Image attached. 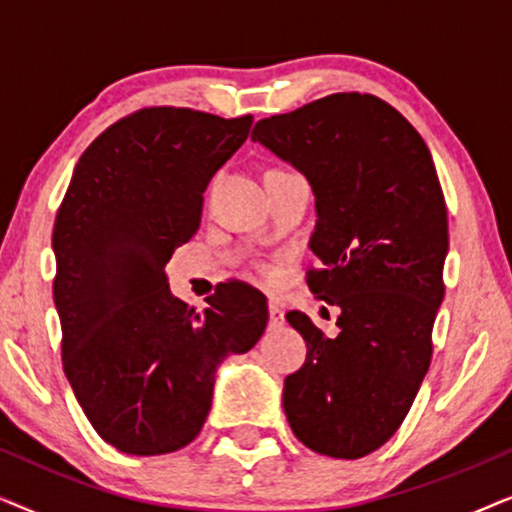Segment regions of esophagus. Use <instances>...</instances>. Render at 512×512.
<instances>
[{
	"instance_id": "obj_1",
	"label": "esophagus",
	"mask_w": 512,
	"mask_h": 512,
	"mask_svg": "<svg viewBox=\"0 0 512 512\" xmlns=\"http://www.w3.org/2000/svg\"><path fill=\"white\" fill-rule=\"evenodd\" d=\"M284 324V314L282 307L275 300H270V326H282Z\"/></svg>"
}]
</instances>
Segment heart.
<instances>
[{"mask_svg": "<svg viewBox=\"0 0 512 512\" xmlns=\"http://www.w3.org/2000/svg\"><path fill=\"white\" fill-rule=\"evenodd\" d=\"M265 275H270V277H272V272H270V270H265Z\"/></svg>", "mask_w": 512, "mask_h": 512, "instance_id": "b5f03b06", "label": "heart"}]
</instances>
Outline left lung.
Segmentation results:
<instances>
[{"mask_svg":"<svg viewBox=\"0 0 512 512\" xmlns=\"http://www.w3.org/2000/svg\"><path fill=\"white\" fill-rule=\"evenodd\" d=\"M314 191L307 272L319 300L340 307L326 338L303 312L286 321L307 359L284 380V412L300 443L335 459L375 452L398 431L431 363L443 303L447 207L429 146L380 97L335 93L251 132Z\"/></svg>","mask_w":512,"mask_h":512,"instance_id":"1","label":"left lung"}]
</instances>
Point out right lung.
Here are the masks:
<instances>
[{
	"label": "right lung",
	"mask_w": 512,
	"mask_h": 512,
	"mask_svg": "<svg viewBox=\"0 0 512 512\" xmlns=\"http://www.w3.org/2000/svg\"><path fill=\"white\" fill-rule=\"evenodd\" d=\"M254 116L149 107L83 151L55 216L53 300L62 368L104 443L177 452L212 408L214 375L268 326V300L216 286L202 312L174 298L165 265L200 226L202 193Z\"/></svg>",
	"instance_id": "right-lung-1"
}]
</instances>
